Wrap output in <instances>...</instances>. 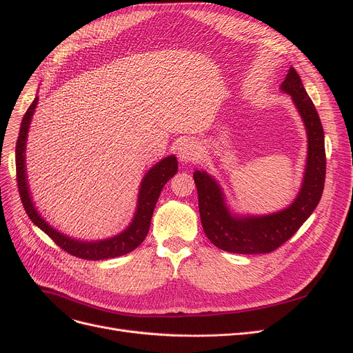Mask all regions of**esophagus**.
<instances>
[{"mask_svg":"<svg viewBox=\"0 0 353 353\" xmlns=\"http://www.w3.org/2000/svg\"><path fill=\"white\" fill-rule=\"evenodd\" d=\"M177 156H179V160L183 163L196 161L200 157V147L196 141H186L180 144Z\"/></svg>","mask_w":353,"mask_h":353,"instance_id":"esophagus-1","label":"esophagus"}]
</instances>
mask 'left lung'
Masks as SVG:
<instances>
[{"label":"left lung","instance_id":"8db88e82","mask_svg":"<svg viewBox=\"0 0 353 353\" xmlns=\"http://www.w3.org/2000/svg\"><path fill=\"white\" fill-rule=\"evenodd\" d=\"M290 94L303 120L307 134L306 169L301 190L290 205L265 216L232 213L220 184L209 173L196 170L193 179L199 196L203 230L210 242L225 252L240 254L269 253L282 246L316 209L323 193L326 174L325 134L316 108L293 67L281 85Z\"/></svg>","mask_w":353,"mask_h":353}]
</instances>
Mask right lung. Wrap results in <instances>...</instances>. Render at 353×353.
Wrapping results in <instances>:
<instances>
[{
	"label": "right lung",
	"instance_id": "add662e5",
	"mask_svg": "<svg viewBox=\"0 0 353 353\" xmlns=\"http://www.w3.org/2000/svg\"><path fill=\"white\" fill-rule=\"evenodd\" d=\"M39 104V97H35L31 105L28 107L27 113L23 117L20 133H18L17 147H15V165H17V184L18 190H20V197L23 201V206L35 226H39L46 234H48L55 243L67 253L87 259V261H103V259H113L123 254H127L136 248H139L143 240L145 239L148 229H150L152 216L156 208V203L159 196L164 188V184L169 181L177 173V159L176 156H169L160 160L154 164L150 170H148L140 184L139 197H137V209L134 213L133 220L130 225L120 233L113 237H107L103 240H91V242H84L80 239H72L57 229H54L48 221H46L41 214L37 212L30 188L27 181L26 173V144L27 136L30 130V123L35 107Z\"/></svg>",
	"mask_w": 353,
	"mask_h": 353
}]
</instances>
